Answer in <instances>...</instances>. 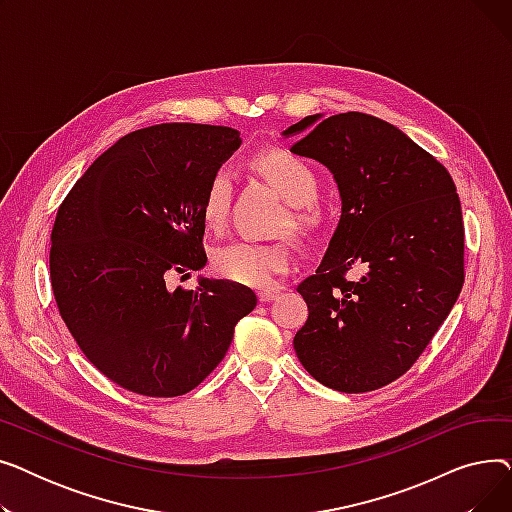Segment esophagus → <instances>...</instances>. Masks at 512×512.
<instances>
[{
  "label": "esophagus",
  "instance_id": "obj_1",
  "mask_svg": "<svg viewBox=\"0 0 512 512\" xmlns=\"http://www.w3.org/2000/svg\"><path fill=\"white\" fill-rule=\"evenodd\" d=\"M276 297H278L276 290H259V292H257V299H259L261 303H270V301H274Z\"/></svg>",
  "mask_w": 512,
  "mask_h": 512
}]
</instances>
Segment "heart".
<instances>
[{
  "label": "heart",
  "mask_w": 512,
  "mask_h": 512,
  "mask_svg": "<svg viewBox=\"0 0 512 512\" xmlns=\"http://www.w3.org/2000/svg\"><path fill=\"white\" fill-rule=\"evenodd\" d=\"M253 168L270 182L278 195L294 205L290 211V228L299 234H313L321 215L315 205L319 197V178L305 159L288 151H265L253 157ZM232 178L226 168L215 170L205 184L201 199V215L209 228H220L226 222L230 207ZM211 265L218 276L249 288H272L276 278L292 267V253L284 242L232 240L211 253Z\"/></svg>",
  "instance_id": "heart-1"
}]
</instances>
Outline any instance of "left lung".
I'll use <instances>...</instances> for the list:
<instances>
[{
    "instance_id": "1",
    "label": "left lung",
    "mask_w": 512,
    "mask_h": 512,
    "mask_svg": "<svg viewBox=\"0 0 512 512\" xmlns=\"http://www.w3.org/2000/svg\"><path fill=\"white\" fill-rule=\"evenodd\" d=\"M292 153L334 174L342 218L313 276L294 334L303 367L359 394L405 375L432 342L465 282V226L448 170L396 126L361 112L307 116ZM357 266L362 276L348 281Z\"/></svg>"
}]
</instances>
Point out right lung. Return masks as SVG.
<instances>
[{"label":"right lung","instance_id":"obj_1","mask_svg":"<svg viewBox=\"0 0 512 512\" xmlns=\"http://www.w3.org/2000/svg\"><path fill=\"white\" fill-rule=\"evenodd\" d=\"M238 147L228 126L134 130L93 161L58 207L53 297L80 351L128 392L174 398L197 388L257 305L251 288L230 280L168 286L207 263L203 191Z\"/></svg>","mask_w":512,"mask_h":512}]
</instances>
